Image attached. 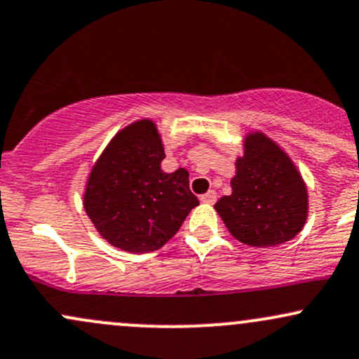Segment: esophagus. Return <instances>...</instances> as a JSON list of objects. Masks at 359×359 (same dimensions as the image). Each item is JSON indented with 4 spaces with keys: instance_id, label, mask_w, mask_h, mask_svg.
Returning a JSON list of instances; mask_svg holds the SVG:
<instances>
[{
    "instance_id": "esophagus-1",
    "label": "esophagus",
    "mask_w": 359,
    "mask_h": 359,
    "mask_svg": "<svg viewBox=\"0 0 359 359\" xmlns=\"http://www.w3.org/2000/svg\"><path fill=\"white\" fill-rule=\"evenodd\" d=\"M216 199H217V194L214 191H209V192H205V194H203V196H201V201H203V203H205V204H214V203H216Z\"/></svg>"
}]
</instances>
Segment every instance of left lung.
<instances>
[{"label":"left lung","mask_w":359,"mask_h":359,"mask_svg":"<svg viewBox=\"0 0 359 359\" xmlns=\"http://www.w3.org/2000/svg\"><path fill=\"white\" fill-rule=\"evenodd\" d=\"M231 189V196L221 197L214 208L238 241L265 248L302 231L309 203L306 182L285 151L259 131L245 140Z\"/></svg>","instance_id":"left-lung-1"}]
</instances>
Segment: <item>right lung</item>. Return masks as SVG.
<instances>
[{"label":"right lung","instance_id":"obj_1","mask_svg":"<svg viewBox=\"0 0 359 359\" xmlns=\"http://www.w3.org/2000/svg\"><path fill=\"white\" fill-rule=\"evenodd\" d=\"M155 123L140 119L123 128L90 170L84 209L97 233L128 253L162 248L199 201L185 168L167 174Z\"/></svg>","mask_w":359,"mask_h":359}]
</instances>
